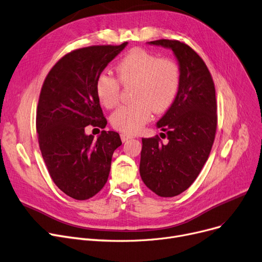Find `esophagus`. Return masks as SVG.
Returning a JSON list of instances; mask_svg holds the SVG:
<instances>
[{"instance_id":"34e87169","label":"esophagus","mask_w":262,"mask_h":262,"mask_svg":"<svg viewBox=\"0 0 262 262\" xmlns=\"http://www.w3.org/2000/svg\"><path fill=\"white\" fill-rule=\"evenodd\" d=\"M134 136L133 135H130V134H126V133H121L120 134V138L122 142H127L129 140H131V138H133Z\"/></svg>"}]
</instances>
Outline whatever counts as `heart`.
Instances as JSON below:
<instances>
[{
	"instance_id": "1",
	"label": "heart",
	"mask_w": 262,
	"mask_h": 262,
	"mask_svg": "<svg viewBox=\"0 0 262 262\" xmlns=\"http://www.w3.org/2000/svg\"><path fill=\"white\" fill-rule=\"evenodd\" d=\"M115 72L122 84L134 83L133 102L118 107L110 119L113 128L122 133L133 134L142 130L152 111L157 114L166 112L178 96L181 72L172 60L161 59L143 49H133L118 61ZM95 92L106 109L117 104L119 83L112 76L100 74Z\"/></svg>"
}]
</instances>
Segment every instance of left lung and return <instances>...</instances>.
<instances>
[{"mask_svg":"<svg viewBox=\"0 0 262 262\" xmlns=\"http://www.w3.org/2000/svg\"><path fill=\"white\" fill-rule=\"evenodd\" d=\"M148 44L171 50L181 72L178 96L157 122L168 143L142 138L140 163L146 186L170 198L191 185L208 159L217 129L216 91L204 61L187 44L166 39Z\"/></svg>","mask_w":262,"mask_h":262,"instance_id":"1","label":"left lung"}]
</instances>
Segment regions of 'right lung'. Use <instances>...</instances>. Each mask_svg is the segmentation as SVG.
<instances>
[{
    "mask_svg": "<svg viewBox=\"0 0 262 262\" xmlns=\"http://www.w3.org/2000/svg\"><path fill=\"white\" fill-rule=\"evenodd\" d=\"M127 44L73 51L53 67L42 85L36 119L40 150L57 187L75 200L101 190L113 152L121 145L117 132L101 131L95 140L84 130L106 126L95 83Z\"/></svg>",
    "mask_w": 262,
    "mask_h": 262,
    "instance_id": "1",
    "label": "right lung"
}]
</instances>
